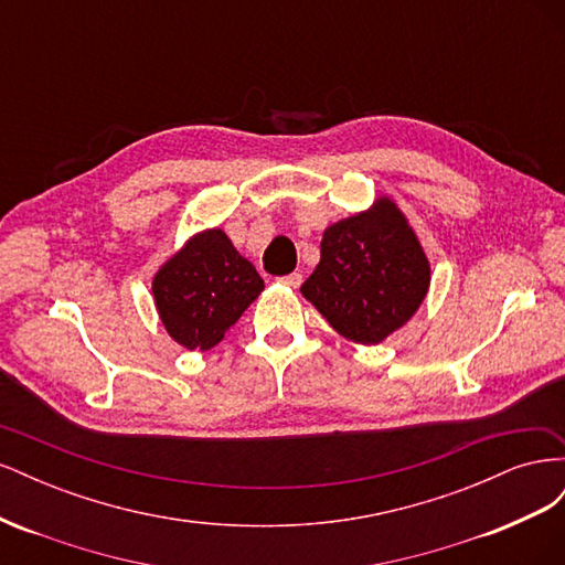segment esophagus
I'll return each mask as SVG.
<instances>
[{"mask_svg":"<svg viewBox=\"0 0 565 565\" xmlns=\"http://www.w3.org/2000/svg\"><path fill=\"white\" fill-rule=\"evenodd\" d=\"M278 282H282L285 287H292V289H297L301 282H303V276L301 273H289V276H282V278H278Z\"/></svg>","mask_w":565,"mask_h":565,"instance_id":"1","label":"esophagus"}]
</instances>
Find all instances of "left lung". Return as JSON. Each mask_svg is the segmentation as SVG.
Here are the masks:
<instances>
[{
  "instance_id": "left-lung-1",
  "label": "left lung",
  "mask_w": 565,
  "mask_h": 565,
  "mask_svg": "<svg viewBox=\"0 0 565 565\" xmlns=\"http://www.w3.org/2000/svg\"><path fill=\"white\" fill-rule=\"evenodd\" d=\"M429 282L417 233L382 195L370 210L324 228L320 262L301 295L341 337L374 347L417 313Z\"/></svg>"
}]
</instances>
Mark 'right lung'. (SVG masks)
I'll use <instances>...</instances> for the list:
<instances>
[{
  "label": "right lung",
  "mask_w": 565,
  "mask_h": 565,
  "mask_svg": "<svg viewBox=\"0 0 565 565\" xmlns=\"http://www.w3.org/2000/svg\"><path fill=\"white\" fill-rule=\"evenodd\" d=\"M264 280L221 228L195 233L152 278L167 334L188 351H210L262 295Z\"/></svg>",
  "instance_id": "obj_1"
}]
</instances>
